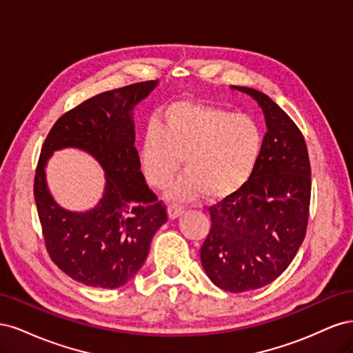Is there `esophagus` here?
Returning a JSON list of instances; mask_svg holds the SVG:
<instances>
[{"label": "esophagus", "mask_w": 353, "mask_h": 353, "mask_svg": "<svg viewBox=\"0 0 353 353\" xmlns=\"http://www.w3.org/2000/svg\"><path fill=\"white\" fill-rule=\"evenodd\" d=\"M183 213H184V208H181V206L170 205L168 208V216H169V219H176V218H179L181 215H183Z\"/></svg>", "instance_id": "1"}]
</instances>
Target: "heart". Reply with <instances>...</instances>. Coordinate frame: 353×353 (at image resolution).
Returning <instances> with one entry per match:
<instances>
[{
    "mask_svg": "<svg viewBox=\"0 0 353 353\" xmlns=\"http://www.w3.org/2000/svg\"><path fill=\"white\" fill-rule=\"evenodd\" d=\"M262 152L263 134L252 117L213 104L175 101L162 112L160 126H147L140 162L148 183L163 188L183 160L185 175L169 196L193 201L203 193L222 200L249 183Z\"/></svg>",
    "mask_w": 353,
    "mask_h": 353,
    "instance_id": "1",
    "label": "heart"
}]
</instances>
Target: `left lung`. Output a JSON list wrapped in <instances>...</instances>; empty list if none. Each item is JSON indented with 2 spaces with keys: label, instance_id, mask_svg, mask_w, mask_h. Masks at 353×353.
<instances>
[{
  "label": "left lung",
  "instance_id": "8db88e82",
  "mask_svg": "<svg viewBox=\"0 0 353 353\" xmlns=\"http://www.w3.org/2000/svg\"><path fill=\"white\" fill-rule=\"evenodd\" d=\"M231 90L262 109L263 152L245 187L209 209L200 259L213 284L241 293L272 283L294 259L306 234L311 165L302 132L279 104L253 88Z\"/></svg>",
  "mask_w": 353,
  "mask_h": 353
}]
</instances>
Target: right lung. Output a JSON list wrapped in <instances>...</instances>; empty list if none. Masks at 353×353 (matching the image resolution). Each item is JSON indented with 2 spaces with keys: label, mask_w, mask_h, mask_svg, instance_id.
Listing matches in <instances>:
<instances>
[{
  "label": "right lung",
  "mask_w": 353,
  "mask_h": 353,
  "mask_svg": "<svg viewBox=\"0 0 353 353\" xmlns=\"http://www.w3.org/2000/svg\"><path fill=\"white\" fill-rule=\"evenodd\" d=\"M140 82L105 91L63 114L42 145L34 194L46 248L59 268L90 287L117 288L140 271L166 209L145 184L135 144L134 109L157 87ZM78 148L105 170V191L83 212L60 207L46 184L52 153Z\"/></svg>",
  "instance_id": "1"
}]
</instances>
